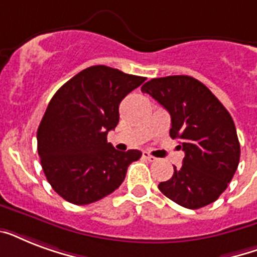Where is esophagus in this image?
<instances>
[{"label": "esophagus", "instance_id": "esophagus-1", "mask_svg": "<svg viewBox=\"0 0 257 257\" xmlns=\"http://www.w3.org/2000/svg\"><path fill=\"white\" fill-rule=\"evenodd\" d=\"M143 157H144V159H147V160H148V161H151V163H155V161L157 160L156 157H153L152 155H149L148 152L143 153Z\"/></svg>", "mask_w": 257, "mask_h": 257}]
</instances>
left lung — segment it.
Listing matches in <instances>:
<instances>
[{
	"instance_id": "left-lung-1",
	"label": "left lung",
	"mask_w": 257,
	"mask_h": 257,
	"mask_svg": "<svg viewBox=\"0 0 257 257\" xmlns=\"http://www.w3.org/2000/svg\"><path fill=\"white\" fill-rule=\"evenodd\" d=\"M171 114L172 139L185 157L159 189L184 208L199 209L219 199L240 160L235 122L217 97L191 76L152 78L141 86Z\"/></svg>"
}]
</instances>
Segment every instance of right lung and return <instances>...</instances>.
I'll return each instance as SVG.
<instances>
[{
	"label": "right lung",
	"mask_w": 257,
	"mask_h": 257,
	"mask_svg": "<svg viewBox=\"0 0 257 257\" xmlns=\"http://www.w3.org/2000/svg\"><path fill=\"white\" fill-rule=\"evenodd\" d=\"M145 81L105 65L86 68L52 97L37 131L38 156L46 180L76 205L98 201L124 181L143 153L120 152L106 141L118 124L124 97Z\"/></svg>",
	"instance_id": "right-lung-1"
}]
</instances>
